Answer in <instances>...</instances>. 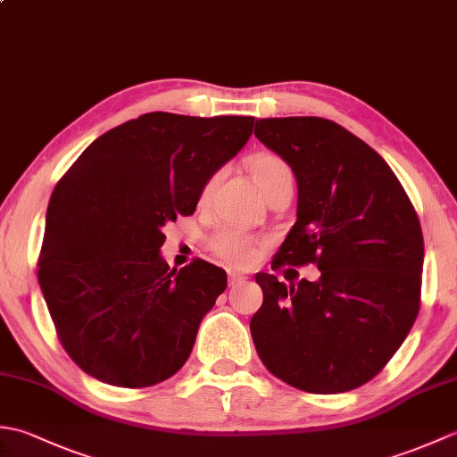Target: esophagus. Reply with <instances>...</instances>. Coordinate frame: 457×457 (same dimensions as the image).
Here are the masks:
<instances>
[{
	"instance_id": "obj_1",
	"label": "esophagus",
	"mask_w": 457,
	"mask_h": 457,
	"mask_svg": "<svg viewBox=\"0 0 457 457\" xmlns=\"http://www.w3.org/2000/svg\"><path fill=\"white\" fill-rule=\"evenodd\" d=\"M229 285L234 287V285H239V283H244V280L247 278L245 275H241V273H236V270H229Z\"/></svg>"
}]
</instances>
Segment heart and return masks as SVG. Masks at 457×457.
Masks as SVG:
<instances>
[{
    "label": "heart",
    "instance_id": "obj_1",
    "mask_svg": "<svg viewBox=\"0 0 457 457\" xmlns=\"http://www.w3.org/2000/svg\"><path fill=\"white\" fill-rule=\"evenodd\" d=\"M251 174H253V180L259 187V190L263 192V196L273 190L275 187L283 182H293V170H290L288 164L277 157V154L270 153H261L255 154L253 159L249 162ZM220 174H213V177L206 182V187L202 190V196H208V192L212 190L213 184H216ZM212 249L216 253L226 259L228 263L234 265H249L253 263V259L257 257V244L253 237H249L247 234L239 229H220L216 236L212 239Z\"/></svg>",
    "mask_w": 457,
    "mask_h": 457
}]
</instances>
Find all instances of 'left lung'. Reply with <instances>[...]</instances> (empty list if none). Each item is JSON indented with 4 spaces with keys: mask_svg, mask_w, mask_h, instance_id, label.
<instances>
[{
    "mask_svg": "<svg viewBox=\"0 0 457 457\" xmlns=\"http://www.w3.org/2000/svg\"><path fill=\"white\" fill-rule=\"evenodd\" d=\"M255 137L295 172L296 221L275 267L314 263L298 285L257 273L251 318L261 361L300 391L357 389L381 371L419 314L424 239L385 159L324 118L257 120Z\"/></svg>",
    "mask_w": 457,
    "mask_h": 457,
    "instance_id": "left-lung-1",
    "label": "left lung"
}]
</instances>
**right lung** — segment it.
<instances>
[{"mask_svg":"<svg viewBox=\"0 0 457 457\" xmlns=\"http://www.w3.org/2000/svg\"><path fill=\"white\" fill-rule=\"evenodd\" d=\"M255 118L143 113L86 147L48 202L38 285L66 353L102 383L141 389L187 363L226 270L161 255L162 228L196 210Z\"/></svg>","mask_w":457,"mask_h":457,"instance_id":"1","label":"right lung"}]
</instances>
